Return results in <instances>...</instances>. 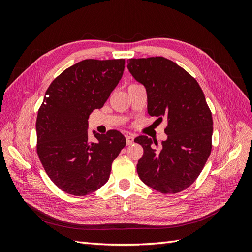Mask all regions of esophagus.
I'll use <instances>...</instances> for the list:
<instances>
[{
  "instance_id": "34e87169",
  "label": "esophagus",
  "mask_w": 252,
  "mask_h": 252,
  "mask_svg": "<svg viewBox=\"0 0 252 252\" xmlns=\"http://www.w3.org/2000/svg\"><path fill=\"white\" fill-rule=\"evenodd\" d=\"M126 143H127V145H131L132 143H133V140H134V138H133V135H130V134H127L126 136Z\"/></svg>"
}]
</instances>
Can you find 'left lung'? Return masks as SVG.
<instances>
[{
    "mask_svg": "<svg viewBox=\"0 0 252 252\" xmlns=\"http://www.w3.org/2000/svg\"><path fill=\"white\" fill-rule=\"evenodd\" d=\"M127 63L132 77L146 88L149 116L158 117V122L167 120L161 150L146 135L134 140L144 149L136 165L139 177L161 193L181 192L199 177L212 148L213 122L203 90L166 58L129 59Z\"/></svg>",
    "mask_w": 252,
    "mask_h": 252,
    "instance_id": "1",
    "label": "left lung"
}]
</instances>
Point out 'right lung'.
<instances>
[{
    "mask_svg": "<svg viewBox=\"0 0 252 252\" xmlns=\"http://www.w3.org/2000/svg\"><path fill=\"white\" fill-rule=\"evenodd\" d=\"M125 60L88 59L67 68L49 85L36 118V152L50 180L62 191L87 195L108 181L126 140L118 130L94 131L88 119L102 108L123 75Z\"/></svg>",
    "mask_w": 252,
    "mask_h": 252,
    "instance_id": "obj_1",
    "label": "right lung"
}]
</instances>
